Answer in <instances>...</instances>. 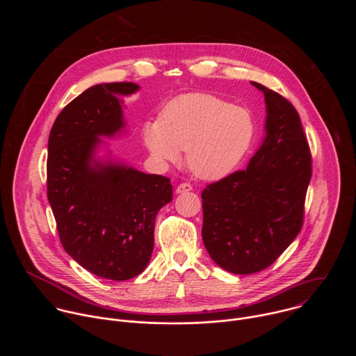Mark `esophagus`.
Segmentation results:
<instances>
[{
  "instance_id": "esophagus-1",
  "label": "esophagus",
  "mask_w": 356,
  "mask_h": 356,
  "mask_svg": "<svg viewBox=\"0 0 356 356\" xmlns=\"http://www.w3.org/2000/svg\"><path fill=\"white\" fill-rule=\"evenodd\" d=\"M191 190H193V187H191V184H188V183H181V184H179V186L176 187V193H177V194L188 193V191H191Z\"/></svg>"
}]
</instances>
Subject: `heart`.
Segmentation results:
<instances>
[{"label":"heart","instance_id":"1","mask_svg":"<svg viewBox=\"0 0 356 356\" xmlns=\"http://www.w3.org/2000/svg\"><path fill=\"white\" fill-rule=\"evenodd\" d=\"M255 134V120L246 108L191 92L169 101L161 120L145 124L143 142L159 165L177 162L180 150H187V166L195 176L220 180L242 163Z\"/></svg>","mask_w":356,"mask_h":356}]
</instances>
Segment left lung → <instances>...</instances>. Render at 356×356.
Returning <instances> with one entry per match:
<instances>
[{"mask_svg": "<svg viewBox=\"0 0 356 356\" xmlns=\"http://www.w3.org/2000/svg\"><path fill=\"white\" fill-rule=\"evenodd\" d=\"M265 95V138L238 170L202 190V242L211 259L235 275L270 266L298 235L312 179V155L296 108L280 94Z\"/></svg>", "mask_w": 356, "mask_h": 356, "instance_id": "obj_1", "label": "left lung"}]
</instances>
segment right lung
<instances>
[{
    "label": "right lung",
    "mask_w": 356,
    "mask_h": 356,
    "mask_svg": "<svg viewBox=\"0 0 356 356\" xmlns=\"http://www.w3.org/2000/svg\"><path fill=\"white\" fill-rule=\"evenodd\" d=\"M139 88L129 81L87 88L58 115L47 143V200L65 250L90 273L118 282L147 266L155 218L173 197L168 177L114 158L103 139L125 132L121 97Z\"/></svg>",
    "instance_id": "obj_1"
}]
</instances>
